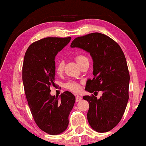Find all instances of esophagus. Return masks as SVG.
<instances>
[{
	"label": "esophagus",
	"mask_w": 146,
	"mask_h": 146,
	"mask_svg": "<svg viewBox=\"0 0 146 146\" xmlns=\"http://www.w3.org/2000/svg\"><path fill=\"white\" fill-rule=\"evenodd\" d=\"M82 99V98L81 96H80L79 95H77L76 96V102L80 101Z\"/></svg>",
	"instance_id": "esophagus-1"
}]
</instances>
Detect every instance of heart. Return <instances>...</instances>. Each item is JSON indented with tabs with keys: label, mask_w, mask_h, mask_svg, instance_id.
I'll use <instances>...</instances> for the list:
<instances>
[{
	"label": "heart",
	"mask_w": 146,
	"mask_h": 146,
	"mask_svg": "<svg viewBox=\"0 0 146 146\" xmlns=\"http://www.w3.org/2000/svg\"><path fill=\"white\" fill-rule=\"evenodd\" d=\"M75 60L77 62L78 64L80 66L84 61L88 60V58L84 55L79 54L76 56ZM64 66V64L63 61H59L58 62L56 66V72L58 74H60L62 72ZM65 88L68 90H69L74 92H79L81 88L80 84L74 81H70L66 84H65Z\"/></svg>",
	"instance_id": "heart-1"
}]
</instances>
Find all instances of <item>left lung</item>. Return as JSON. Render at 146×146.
Masks as SVG:
<instances>
[{"label": "left lung", "instance_id": "8db88e82", "mask_svg": "<svg viewBox=\"0 0 146 146\" xmlns=\"http://www.w3.org/2000/svg\"><path fill=\"white\" fill-rule=\"evenodd\" d=\"M88 52L93 60L92 80H87L85 90L95 95L102 92L99 99L84 96L89 102L87 118L92 128L106 132L121 120L129 99V74L127 62L118 44L99 33L77 37L70 45Z\"/></svg>", "mask_w": 146, "mask_h": 146}]
</instances>
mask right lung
<instances>
[{"instance_id": "1", "label": "right lung", "mask_w": 146, "mask_h": 146, "mask_svg": "<svg viewBox=\"0 0 146 146\" xmlns=\"http://www.w3.org/2000/svg\"><path fill=\"white\" fill-rule=\"evenodd\" d=\"M70 40L71 37H48L35 42L24 58L23 82L29 106L39 128L50 135L67 129L76 100L68 91L59 97L50 94V86L55 85V57Z\"/></svg>"}]
</instances>
